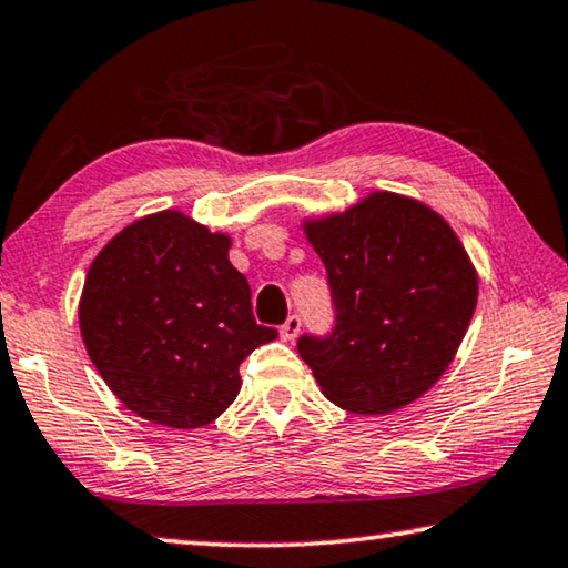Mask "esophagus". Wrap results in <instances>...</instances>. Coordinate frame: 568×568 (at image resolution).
<instances>
[{
	"instance_id": "obj_1",
	"label": "esophagus",
	"mask_w": 568,
	"mask_h": 568,
	"mask_svg": "<svg viewBox=\"0 0 568 568\" xmlns=\"http://www.w3.org/2000/svg\"><path fill=\"white\" fill-rule=\"evenodd\" d=\"M300 329H302V317H300V314H290L282 327H278V334H282V339L294 342L296 334H300Z\"/></svg>"
}]
</instances>
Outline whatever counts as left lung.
Instances as JSON below:
<instances>
[{"mask_svg": "<svg viewBox=\"0 0 568 568\" xmlns=\"http://www.w3.org/2000/svg\"><path fill=\"white\" fill-rule=\"evenodd\" d=\"M332 294L334 327L296 339L322 393L385 415L427 393L458 352L478 276L438 213L395 193L306 223Z\"/></svg>", "mask_w": 568, "mask_h": 568, "instance_id": "8db88e82", "label": "left lung"}]
</instances>
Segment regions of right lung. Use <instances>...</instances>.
Returning <instances> with one entry per match:
<instances>
[{
  "label": "right lung",
  "instance_id": "1",
  "mask_svg": "<svg viewBox=\"0 0 568 568\" xmlns=\"http://www.w3.org/2000/svg\"><path fill=\"white\" fill-rule=\"evenodd\" d=\"M231 241L179 211L130 223L92 262L80 332L128 410L193 430L234 403L239 365L276 339L256 324Z\"/></svg>",
  "mask_w": 568,
  "mask_h": 568
}]
</instances>
